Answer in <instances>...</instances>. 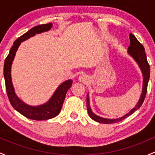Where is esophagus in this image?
I'll list each match as a JSON object with an SVG mask.
<instances>
[{
  "label": "esophagus",
  "mask_w": 155,
  "mask_h": 155,
  "mask_svg": "<svg viewBox=\"0 0 155 155\" xmlns=\"http://www.w3.org/2000/svg\"><path fill=\"white\" fill-rule=\"evenodd\" d=\"M78 80H79V81H81V82L82 83H87V81H88V77H87V75H86V74H81V75L79 76V78H78Z\"/></svg>",
  "instance_id": "esophagus-1"
}]
</instances>
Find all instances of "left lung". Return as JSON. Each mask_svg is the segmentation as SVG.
I'll return each instance as SVG.
<instances>
[{
    "instance_id": "obj_1",
    "label": "left lung",
    "mask_w": 155,
    "mask_h": 155,
    "mask_svg": "<svg viewBox=\"0 0 155 155\" xmlns=\"http://www.w3.org/2000/svg\"><path fill=\"white\" fill-rule=\"evenodd\" d=\"M129 37H130V45H129L128 48H127V50H128L127 51V54L137 63V65L140 67V70H141L142 74H143V89H142L141 95H140V99H139L137 104L135 105L134 107L130 110L125 115H124L123 116L117 118V119H106V118H103L99 116H97L96 114H95V113L92 112V109L90 107V104H89V97L88 93L87 96V107L88 114L91 119H92L95 122H99V123L112 124L120 122V121L123 120L124 119L127 118V116L133 114L135 111H137L141 107L143 101H144L145 97H146V92H147L148 83H149L150 78V66L149 63H148L147 57H146V54L145 53V48L143 46V45L137 40V38L132 33H130Z\"/></svg>"
}]
</instances>
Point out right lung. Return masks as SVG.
I'll list each match as a JSON object with an SVG mask.
<instances>
[{
  "instance_id": "1",
  "label": "right lung",
  "mask_w": 155,
  "mask_h": 155,
  "mask_svg": "<svg viewBox=\"0 0 155 155\" xmlns=\"http://www.w3.org/2000/svg\"><path fill=\"white\" fill-rule=\"evenodd\" d=\"M52 26V23L38 25L18 37L14 42L13 46L11 48L9 53L4 61V76L5 80L6 90L11 105L15 110L24 116L33 120H47L54 118L60 113L67 91L72 85V80H67L62 83L47 102L38 106H31L21 101L15 94L11 77V67L21 43L30 39V37H33L36 34L48 31Z\"/></svg>"
}]
</instances>
